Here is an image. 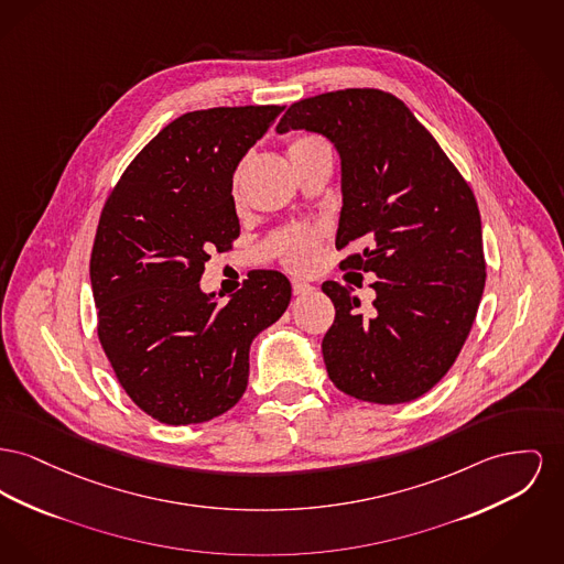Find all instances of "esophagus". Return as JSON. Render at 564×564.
<instances>
[{
	"label": "esophagus",
	"mask_w": 564,
	"mask_h": 564,
	"mask_svg": "<svg viewBox=\"0 0 564 564\" xmlns=\"http://www.w3.org/2000/svg\"><path fill=\"white\" fill-rule=\"evenodd\" d=\"M292 290H294V294H296V296H302V294H308V292L313 290V285H311V283H306V281H299V279H294V281H292Z\"/></svg>",
	"instance_id": "34e87169"
}]
</instances>
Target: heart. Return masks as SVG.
<instances>
[{"label": "heart", "instance_id": "b5f03b06", "mask_svg": "<svg viewBox=\"0 0 564 564\" xmlns=\"http://www.w3.org/2000/svg\"><path fill=\"white\" fill-rule=\"evenodd\" d=\"M322 149H328V144L315 133H300L288 142L290 160H296ZM234 196H236V187H234ZM319 249H322V232L317 228H294L283 234L279 242V253L283 264L296 272H306L317 264Z\"/></svg>", "mask_w": 564, "mask_h": 564}]
</instances>
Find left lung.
Listing matches in <instances>:
<instances>
[{
	"mask_svg": "<svg viewBox=\"0 0 564 564\" xmlns=\"http://www.w3.org/2000/svg\"><path fill=\"white\" fill-rule=\"evenodd\" d=\"M330 138L340 155V265L375 272L370 317L351 288L322 285L334 324L322 340L332 383L400 404L424 397L456 362L486 285L477 199L458 167L397 96L340 89L292 104L276 132Z\"/></svg>",
	"mask_w": 564,
	"mask_h": 564,
	"instance_id": "obj_1",
	"label": "left lung"
}]
</instances>
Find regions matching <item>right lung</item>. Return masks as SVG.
I'll list each match as a JSON object with an SVG mask.
<instances>
[{
  "label": "right lung",
  "instance_id": "1",
  "mask_svg": "<svg viewBox=\"0 0 564 564\" xmlns=\"http://www.w3.org/2000/svg\"><path fill=\"white\" fill-rule=\"evenodd\" d=\"M285 106L185 112L121 174L91 251L98 338L121 388L167 426L208 422L240 400L249 347L288 308L292 285L253 270L230 302L199 292L213 251L240 234L234 170Z\"/></svg>",
  "mask_w": 564,
  "mask_h": 564
}]
</instances>
